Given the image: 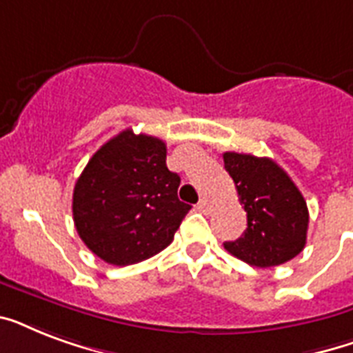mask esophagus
Here are the masks:
<instances>
[{
    "label": "esophagus",
    "mask_w": 353,
    "mask_h": 353,
    "mask_svg": "<svg viewBox=\"0 0 353 353\" xmlns=\"http://www.w3.org/2000/svg\"><path fill=\"white\" fill-rule=\"evenodd\" d=\"M198 210L199 212H203V214H209L210 210H212V207H210L209 203V199H199V203H198Z\"/></svg>",
    "instance_id": "1"
}]
</instances>
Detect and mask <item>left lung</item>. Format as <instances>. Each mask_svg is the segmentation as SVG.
Here are the masks:
<instances>
[{"label": "left lung", "mask_w": 353, "mask_h": 353, "mask_svg": "<svg viewBox=\"0 0 353 353\" xmlns=\"http://www.w3.org/2000/svg\"><path fill=\"white\" fill-rule=\"evenodd\" d=\"M223 163L247 212L245 232L225 249L254 268L290 262L306 245L310 212L301 190L269 157L225 152Z\"/></svg>", "instance_id": "left-lung-1"}]
</instances>
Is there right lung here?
Masks as SVG:
<instances>
[{
  "label": "right lung",
  "mask_w": 353,
  "mask_h": 353,
  "mask_svg": "<svg viewBox=\"0 0 353 353\" xmlns=\"http://www.w3.org/2000/svg\"><path fill=\"white\" fill-rule=\"evenodd\" d=\"M179 183L161 139L124 130L97 150L77 179V232L112 265L143 262L170 245L192 209L177 198Z\"/></svg>",
  "instance_id": "right-lung-1"
}]
</instances>
